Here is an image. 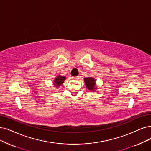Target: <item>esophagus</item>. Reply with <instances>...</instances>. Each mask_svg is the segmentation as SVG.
<instances>
[{"label": "esophagus", "mask_w": 151, "mask_h": 151, "mask_svg": "<svg viewBox=\"0 0 151 151\" xmlns=\"http://www.w3.org/2000/svg\"><path fill=\"white\" fill-rule=\"evenodd\" d=\"M77 79H79V76H76V77H72V79L76 80Z\"/></svg>", "instance_id": "34e87169"}]
</instances>
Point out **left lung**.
<instances>
[{"label":"left lung","mask_w":151,"mask_h":151,"mask_svg":"<svg viewBox=\"0 0 151 151\" xmlns=\"http://www.w3.org/2000/svg\"><path fill=\"white\" fill-rule=\"evenodd\" d=\"M84 81H85V84L86 86L87 87V88L91 90V91H95V79H93L92 77H86L84 78Z\"/></svg>","instance_id":"1"}]
</instances>
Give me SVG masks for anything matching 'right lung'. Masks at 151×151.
<instances>
[{"instance_id": "add662e5", "label": "right lung", "mask_w": 151, "mask_h": 151, "mask_svg": "<svg viewBox=\"0 0 151 151\" xmlns=\"http://www.w3.org/2000/svg\"><path fill=\"white\" fill-rule=\"evenodd\" d=\"M65 76H57L55 78V79L54 80L53 83H54V86H55V87H59L60 86H61L65 80Z\"/></svg>"}]
</instances>
